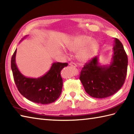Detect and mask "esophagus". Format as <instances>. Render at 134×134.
I'll return each instance as SVG.
<instances>
[{
	"label": "esophagus",
	"instance_id": "34e87169",
	"mask_svg": "<svg viewBox=\"0 0 134 134\" xmlns=\"http://www.w3.org/2000/svg\"><path fill=\"white\" fill-rule=\"evenodd\" d=\"M69 65H70V66H72L73 67H76V64L74 63H73V62H70L69 63Z\"/></svg>",
	"mask_w": 134,
	"mask_h": 134
}]
</instances>
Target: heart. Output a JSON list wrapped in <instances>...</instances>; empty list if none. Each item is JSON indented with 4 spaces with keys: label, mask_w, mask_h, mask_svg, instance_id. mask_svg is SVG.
Listing matches in <instances>:
<instances>
[{
    "label": "heart",
    "mask_w": 134,
    "mask_h": 134,
    "mask_svg": "<svg viewBox=\"0 0 134 134\" xmlns=\"http://www.w3.org/2000/svg\"><path fill=\"white\" fill-rule=\"evenodd\" d=\"M93 38L86 35H82L74 38L67 47L69 51L77 52V58L83 62H87L95 55L98 49L99 44Z\"/></svg>",
    "instance_id": "1"
}]
</instances>
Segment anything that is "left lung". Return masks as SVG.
<instances>
[{
  "instance_id": "left-lung-1",
  "label": "left lung",
  "mask_w": 134,
  "mask_h": 134,
  "mask_svg": "<svg viewBox=\"0 0 134 134\" xmlns=\"http://www.w3.org/2000/svg\"><path fill=\"white\" fill-rule=\"evenodd\" d=\"M113 52L109 64L101 65L96 56L82 68L79 79L86 92L92 97L103 98L112 96L124 83L128 58L123 44L116 38Z\"/></svg>"
}]
</instances>
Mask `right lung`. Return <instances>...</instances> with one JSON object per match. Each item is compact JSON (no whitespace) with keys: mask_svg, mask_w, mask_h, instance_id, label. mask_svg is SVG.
<instances>
[{"mask_svg":"<svg viewBox=\"0 0 134 134\" xmlns=\"http://www.w3.org/2000/svg\"><path fill=\"white\" fill-rule=\"evenodd\" d=\"M27 36H25L22 40ZM16 49L11 58V67L19 93L27 99L36 103L47 104L55 101L62 93L63 79L61 71L67 66L68 63H53L49 70L44 75L37 78H28L22 74L16 66Z\"/></svg>","mask_w":134,"mask_h":134,"instance_id":"right-lung-1","label":"right lung"}]
</instances>
